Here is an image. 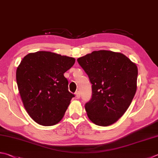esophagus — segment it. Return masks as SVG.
<instances>
[{
    "instance_id": "1",
    "label": "esophagus",
    "mask_w": 158,
    "mask_h": 158,
    "mask_svg": "<svg viewBox=\"0 0 158 158\" xmlns=\"http://www.w3.org/2000/svg\"><path fill=\"white\" fill-rule=\"evenodd\" d=\"M76 98H77V99H79V98H80V91H77L76 92Z\"/></svg>"
}]
</instances>
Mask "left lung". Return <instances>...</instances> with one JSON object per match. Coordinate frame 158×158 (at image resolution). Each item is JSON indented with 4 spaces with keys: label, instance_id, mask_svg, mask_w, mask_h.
Wrapping results in <instances>:
<instances>
[{
    "label": "left lung",
    "instance_id": "1",
    "mask_svg": "<svg viewBox=\"0 0 158 158\" xmlns=\"http://www.w3.org/2000/svg\"><path fill=\"white\" fill-rule=\"evenodd\" d=\"M92 84V97L85 110L92 123L106 127L129 108L137 89L138 67L121 53L94 51L78 58Z\"/></svg>",
    "mask_w": 158,
    "mask_h": 158
}]
</instances>
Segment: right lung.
<instances>
[{
    "label": "right lung",
    "instance_id": "obj_1",
    "mask_svg": "<svg viewBox=\"0 0 158 158\" xmlns=\"http://www.w3.org/2000/svg\"><path fill=\"white\" fill-rule=\"evenodd\" d=\"M75 58L40 51L25 56L16 69V82L23 105L35 123L53 126L60 122L73 94L64 73Z\"/></svg>",
    "mask_w": 158,
    "mask_h": 158
}]
</instances>
